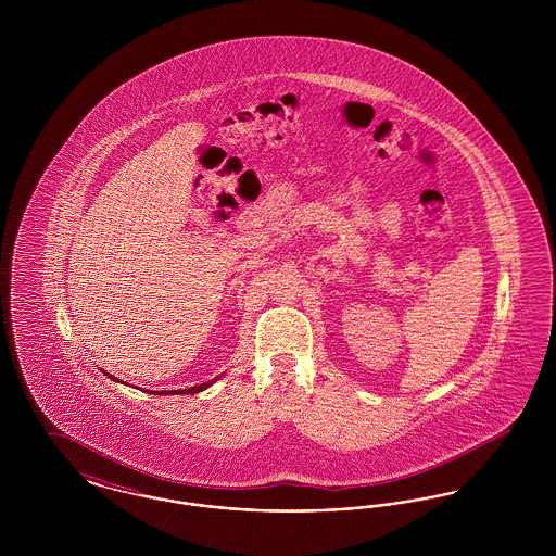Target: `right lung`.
<instances>
[{"label":"right lung","instance_id":"obj_1","mask_svg":"<svg viewBox=\"0 0 556 556\" xmlns=\"http://www.w3.org/2000/svg\"><path fill=\"white\" fill-rule=\"evenodd\" d=\"M108 377H112V375H108ZM112 379H114V377H112ZM216 379H218V377H216ZM216 379L206 381V383H200V386H193V388H189V390H170V392H154V394H156V396H162V394H198V392H202V390L211 388L212 383H214Z\"/></svg>","mask_w":556,"mask_h":556}]
</instances>
